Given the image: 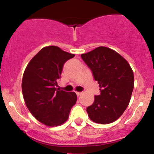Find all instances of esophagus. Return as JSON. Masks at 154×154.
<instances>
[{"label": "esophagus", "mask_w": 154, "mask_h": 154, "mask_svg": "<svg viewBox=\"0 0 154 154\" xmlns=\"http://www.w3.org/2000/svg\"><path fill=\"white\" fill-rule=\"evenodd\" d=\"M76 94H77V96H80V95H82V92H76Z\"/></svg>", "instance_id": "34e87169"}]
</instances>
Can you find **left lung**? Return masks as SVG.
<instances>
[{"label":"left lung","mask_w":154,"mask_h":154,"mask_svg":"<svg viewBox=\"0 0 154 154\" xmlns=\"http://www.w3.org/2000/svg\"><path fill=\"white\" fill-rule=\"evenodd\" d=\"M99 84L100 94L87 108L92 121L109 124L118 119L128 106L134 88V75L130 64L121 55L100 46L81 55Z\"/></svg>","instance_id":"obj_1"}]
</instances>
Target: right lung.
Wrapping results in <instances>:
<instances>
[{
    "mask_svg": "<svg viewBox=\"0 0 154 154\" xmlns=\"http://www.w3.org/2000/svg\"><path fill=\"white\" fill-rule=\"evenodd\" d=\"M74 56L57 46L44 47L31 59L24 72L22 88L26 107L35 119L47 126L64 123L77 101L75 92L55 88L64 63Z\"/></svg>",
    "mask_w": 154,
    "mask_h": 154,
    "instance_id": "right-lung-1",
    "label": "right lung"
}]
</instances>
